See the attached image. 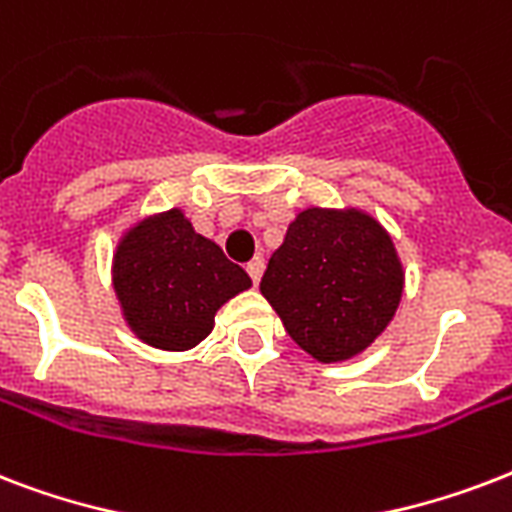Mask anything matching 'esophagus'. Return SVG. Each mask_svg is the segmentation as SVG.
Here are the masks:
<instances>
[{
  "instance_id": "34e87169",
  "label": "esophagus",
  "mask_w": 512,
  "mask_h": 512,
  "mask_svg": "<svg viewBox=\"0 0 512 512\" xmlns=\"http://www.w3.org/2000/svg\"><path fill=\"white\" fill-rule=\"evenodd\" d=\"M263 271H265V263H263V257H255L252 263L247 265V273H249V279L255 281V284H260V279H263Z\"/></svg>"
}]
</instances>
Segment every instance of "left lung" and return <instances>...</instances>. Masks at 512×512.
Here are the masks:
<instances>
[{
	"instance_id": "left-lung-1",
	"label": "left lung",
	"mask_w": 512,
	"mask_h": 512,
	"mask_svg": "<svg viewBox=\"0 0 512 512\" xmlns=\"http://www.w3.org/2000/svg\"><path fill=\"white\" fill-rule=\"evenodd\" d=\"M260 292L287 335L321 364L361 356L404 295V263L361 207H305L268 260Z\"/></svg>"
}]
</instances>
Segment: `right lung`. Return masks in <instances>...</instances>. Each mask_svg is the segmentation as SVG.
I'll use <instances>...</instances> for the list:
<instances>
[{
  "label": "right lung",
  "mask_w": 512,
  "mask_h": 512,
  "mask_svg": "<svg viewBox=\"0 0 512 512\" xmlns=\"http://www.w3.org/2000/svg\"><path fill=\"white\" fill-rule=\"evenodd\" d=\"M111 287L138 340L159 350H191L215 329V313L247 292L252 279L172 207L140 217L119 236Z\"/></svg>",
  "instance_id": "right-lung-1"
}]
</instances>
